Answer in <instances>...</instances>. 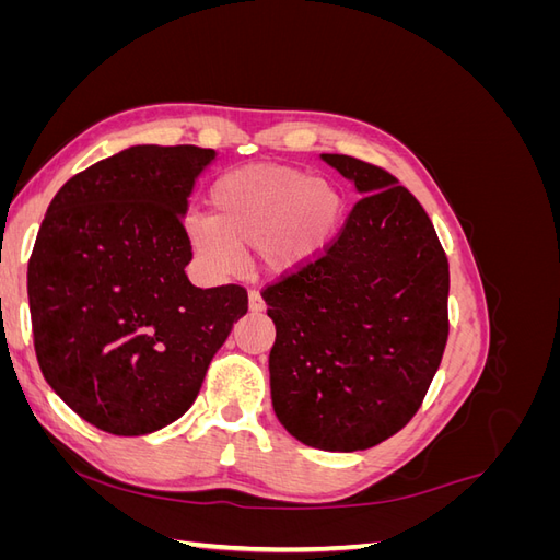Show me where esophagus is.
<instances>
[{"label": "esophagus", "instance_id": "1", "mask_svg": "<svg viewBox=\"0 0 560 560\" xmlns=\"http://www.w3.org/2000/svg\"><path fill=\"white\" fill-rule=\"evenodd\" d=\"M247 301H249V311H252V313H261V311L266 308V303H264V299H261V294H259L257 290L249 292Z\"/></svg>", "mask_w": 560, "mask_h": 560}]
</instances>
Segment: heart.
Listing matches in <instances>:
<instances>
[{"label": "heart", "instance_id": "b5f03b06", "mask_svg": "<svg viewBox=\"0 0 560 560\" xmlns=\"http://www.w3.org/2000/svg\"><path fill=\"white\" fill-rule=\"evenodd\" d=\"M208 202L210 217H191L184 231L198 259L217 273L238 268L241 249H257L273 273H294L331 247L346 210L334 182L276 163L224 173L210 186Z\"/></svg>", "mask_w": 560, "mask_h": 560}]
</instances>
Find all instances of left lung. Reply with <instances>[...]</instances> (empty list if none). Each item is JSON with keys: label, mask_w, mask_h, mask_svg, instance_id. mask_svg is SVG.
<instances>
[{"label": "left lung", "mask_w": 560, "mask_h": 560, "mask_svg": "<svg viewBox=\"0 0 560 560\" xmlns=\"http://www.w3.org/2000/svg\"><path fill=\"white\" fill-rule=\"evenodd\" d=\"M362 196L322 257L261 292L276 325L270 399L301 444L352 453L420 409L448 338V259L383 167L322 154Z\"/></svg>", "instance_id": "obj_1"}]
</instances>
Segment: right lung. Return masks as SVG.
<instances>
[{"mask_svg": "<svg viewBox=\"0 0 560 560\" xmlns=\"http://www.w3.org/2000/svg\"><path fill=\"white\" fill-rule=\"evenodd\" d=\"M217 159L194 144H138L65 182L27 264L35 350L46 383L91 425L156 432L196 401L233 322L241 284L200 290L182 217Z\"/></svg>", "mask_w": 560, "mask_h": 560, "instance_id": "1", "label": "right lung"}]
</instances>
